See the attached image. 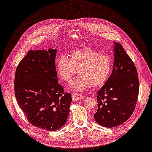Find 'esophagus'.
I'll return each instance as SVG.
<instances>
[{"label":"esophagus","instance_id":"obj_1","mask_svg":"<svg viewBox=\"0 0 152 152\" xmlns=\"http://www.w3.org/2000/svg\"><path fill=\"white\" fill-rule=\"evenodd\" d=\"M85 97H84L83 95L82 94H80L78 93H72V100L75 101V102H76V101H78L80 100L81 99H83Z\"/></svg>","mask_w":152,"mask_h":152}]
</instances>
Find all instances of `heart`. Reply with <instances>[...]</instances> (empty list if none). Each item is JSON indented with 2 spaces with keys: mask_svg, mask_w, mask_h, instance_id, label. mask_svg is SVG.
<instances>
[{
  "mask_svg": "<svg viewBox=\"0 0 152 152\" xmlns=\"http://www.w3.org/2000/svg\"><path fill=\"white\" fill-rule=\"evenodd\" d=\"M58 74L62 80L69 83L77 70L80 76L72 82V91H83L91 86L98 88L107 80L111 69L108 56L98 50L86 48L77 49L70 54L69 58L61 56L57 62Z\"/></svg>",
  "mask_w": 152,
  "mask_h": 152,
  "instance_id": "b5f03b06",
  "label": "heart"
}]
</instances>
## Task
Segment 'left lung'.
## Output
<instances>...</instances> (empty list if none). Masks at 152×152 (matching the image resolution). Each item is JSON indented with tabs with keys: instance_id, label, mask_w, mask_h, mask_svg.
I'll return each mask as SVG.
<instances>
[{
	"instance_id": "obj_1",
	"label": "left lung",
	"mask_w": 152,
	"mask_h": 152,
	"mask_svg": "<svg viewBox=\"0 0 152 152\" xmlns=\"http://www.w3.org/2000/svg\"><path fill=\"white\" fill-rule=\"evenodd\" d=\"M114 44L113 71L97 92L98 110L94 115L98 124L106 128L120 125L132 116L139 93L135 66L121 45Z\"/></svg>"
}]
</instances>
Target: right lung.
Wrapping results in <instances>:
<instances>
[{
	"label": "right lung",
	"mask_w": 152,
	"mask_h": 152,
	"mask_svg": "<svg viewBox=\"0 0 152 152\" xmlns=\"http://www.w3.org/2000/svg\"><path fill=\"white\" fill-rule=\"evenodd\" d=\"M56 49L29 50L17 67L15 96L32 125L56 131L69 113L71 94L59 85L56 70Z\"/></svg>",
	"instance_id": "right-lung-1"
}]
</instances>
